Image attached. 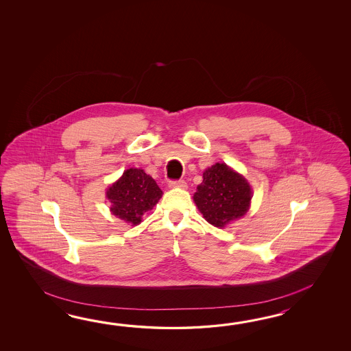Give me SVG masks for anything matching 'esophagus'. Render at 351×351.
<instances>
[{"instance_id": "34e87169", "label": "esophagus", "mask_w": 351, "mask_h": 351, "mask_svg": "<svg viewBox=\"0 0 351 351\" xmlns=\"http://www.w3.org/2000/svg\"><path fill=\"white\" fill-rule=\"evenodd\" d=\"M168 186H171V188H182V189H186V183L184 180H182V179H179V180H169Z\"/></svg>"}]
</instances>
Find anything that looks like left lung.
<instances>
[{"label": "left lung", "instance_id": "8db88e82", "mask_svg": "<svg viewBox=\"0 0 351 351\" xmlns=\"http://www.w3.org/2000/svg\"><path fill=\"white\" fill-rule=\"evenodd\" d=\"M252 189L243 176L224 163H216L203 173L194 203L208 223L223 228L245 216L250 208Z\"/></svg>", "mask_w": 351, "mask_h": 351}]
</instances>
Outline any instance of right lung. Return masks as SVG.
Returning a JSON list of instances; mask_svg holds the SVG:
<instances>
[{
	"mask_svg": "<svg viewBox=\"0 0 351 351\" xmlns=\"http://www.w3.org/2000/svg\"><path fill=\"white\" fill-rule=\"evenodd\" d=\"M162 189L143 169L130 168L108 188L106 198L114 216L132 226L142 222V216L162 198Z\"/></svg>",
	"mask_w": 351,
	"mask_h": 351,
	"instance_id": "right-lung-1",
	"label": "right lung"
}]
</instances>
